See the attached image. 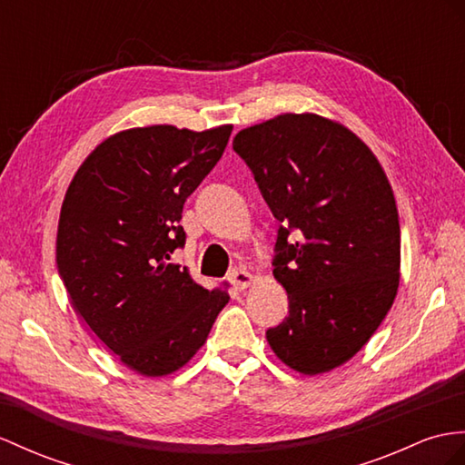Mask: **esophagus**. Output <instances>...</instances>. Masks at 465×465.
<instances>
[{
  "instance_id": "34e87169",
  "label": "esophagus",
  "mask_w": 465,
  "mask_h": 465,
  "mask_svg": "<svg viewBox=\"0 0 465 465\" xmlns=\"http://www.w3.org/2000/svg\"><path fill=\"white\" fill-rule=\"evenodd\" d=\"M229 280H231V284L236 290H244V288H248V286L252 284L254 276L248 270H244V268H234L231 274H229Z\"/></svg>"
}]
</instances>
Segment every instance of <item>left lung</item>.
I'll return each instance as SVG.
<instances>
[{
	"mask_svg": "<svg viewBox=\"0 0 465 465\" xmlns=\"http://www.w3.org/2000/svg\"><path fill=\"white\" fill-rule=\"evenodd\" d=\"M232 147L280 221L272 274L290 312L266 331L268 345L302 375L341 367L399 290L401 224L387 173L357 134L312 112L254 124Z\"/></svg>",
	"mask_w": 465,
	"mask_h": 465,
	"instance_id": "obj_1",
	"label": "left lung"
}]
</instances>
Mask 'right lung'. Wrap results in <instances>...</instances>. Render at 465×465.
Here are the masks:
<instances>
[{"mask_svg":"<svg viewBox=\"0 0 465 465\" xmlns=\"http://www.w3.org/2000/svg\"><path fill=\"white\" fill-rule=\"evenodd\" d=\"M232 126L130 128L98 143L66 189L56 266L73 308L143 377L185 367L231 296L172 264L183 203L217 165Z\"/></svg>","mask_w":465,"mask_h":465,"instance_id":"1","label":"right lung"}]
</instances>
